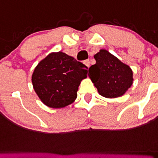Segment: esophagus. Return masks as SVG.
I'll return each instance as SVG.
<instances>
[{
    "mask_svg": "<svg viewBox=\"0 0 158 158\" xmlns=\"http://www.w3.org/2000/svg\"><path fill=\"white\" fill-rule=\"evenodd\" d=\"M84 64H86V65L89 68V65H90V63H89V59H87V60H85V61H84Z\"/></svg>",
    "mask_w": 158,
    "mask_h": 158,
    "instance_id": "1",
    "label": "esophagus"
}]
</instances>
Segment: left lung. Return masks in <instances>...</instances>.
Listing matches in <instances>:
<instances>
[{"label":"left lung","instance_id":"obj_1","mask_svg":"<svg viewBox=\"0 0 158 158\" xmlns=\"http://www.w3.org/2000/svg\"><path fill=\"white\" fill-rule=\"evenodd\" d=\"M94 58L96 64L89 69V76L99 94L107 98L123 95L132 86V69L106 50H101Z\"/></svg>","mask_w":158,"mask_h":158}]
</instances>
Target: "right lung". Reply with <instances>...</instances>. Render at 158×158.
<instances>
[{
    "instance_id": "1",
    "label": "right lung",
    "mask_w": 158,
    "mask_h": 158,
    "mask_svg": "<svg viewBox=\"0 0 158 158\" xmlns=\"http://www.w3.org/2000/svg\"><path fill=\"white\" fill-rule=\"evenodd\" d=\"M87 69L64 53H51L34 69L32 86L44 104L61 108L76 99L80 82L87 76Z\"/></svg>"
}]
</instances>
